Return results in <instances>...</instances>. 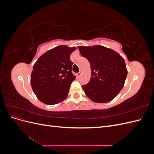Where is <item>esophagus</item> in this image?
Here are the masks:
<instances>
[{
    "label": "esophagus",
    "mask_w": 154,
    "mask_h": 154,
    "mask_svg": "<svg viewBox=\"0 0 154 154\" xmlns=\"http://www.w3.org/2000/svg\"><path fill=\"white\" fill-rule=\"evenodd\" d=\"M81 74H82V72H78V73H77L76 74V77L77 78H80V76H81Z\"/></svg>",
    "instance_id": "obj_1"
}]
</instances>
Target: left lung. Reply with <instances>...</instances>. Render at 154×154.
Here are the masks:
<instances>
[{
  "instance_id": "8db88e82",
  "label": "left lung",
  "mask_w": 154,
  "mask_h": 154,
  "mask_svg": "<svg viewBox=\"0 0 154 154\" xmlns=\"http://www.w3.org/2000/svg\"><path fill=\"white\" fill-rule=\"evenodd\" d=\"M78 49L91 64V80L82 86L85 94L96 103L112 101L122 89L127 76L125 60L101 45L79 46Z\"/></svg>"
}]
</instances>
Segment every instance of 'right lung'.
Returning <instances> with one entry per match:
<instances>
[{
  "instance_id": "obj_1",
  "label": "right lung",
  "mask_w": 154,
  "mask_h": 154,
  "mask_svg": "<svg viewBox=\"0 0 154 154\" xmlns=\"http://www.w3.org/2000/svg\"><path fill=\"white\" fill-rule=\"evenodd\" d=\"M76 48L59 45L48 51L32 67L31 85L38 99L48 105H55L66 98L76 76L72 73L70 60Z\"/></svg>"
}]
</instances>
